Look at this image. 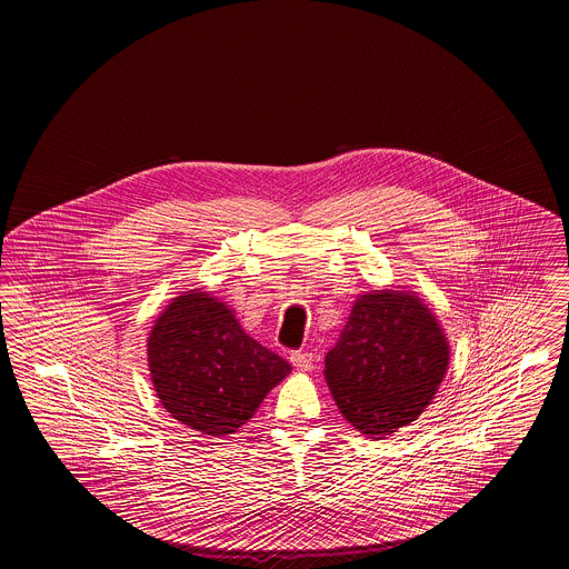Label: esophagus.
<instances>
[{
  "label": "esophagus",
  "instance_id": "1",
  "mask_svg": "<svg viewBox=\"0 0 569 569\" xmlns=\"http://www.w3.org/2000/svg\"><path fill=\"white\" fill-rule=\"evenodd\" d=\"M290 360H292V365L297 367L298 371H311L313 362H316L311 352H295L290 356Z\"/></svg>",
  "mask_w": 569,
  "mask_h": 569
}]
</instances>
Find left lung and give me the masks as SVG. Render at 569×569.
Listing matches in <instances>:
<instances>
[{"mask_svg":"<svg viewBox=\"0 0 569 569\" xmlns=\"http://www.w3.org/2000/svg\"><path fill=\"white\" fill-rule=\"evenodd\" d=\"M450 346L433 311L406 290H373L353 302L326 383L346 420L381 439L413 422L446 376Z\"/></svg>","mask_w":569,"mask_h":569,"instance_id":"obj_1","label":"left lung"}]
</instances>
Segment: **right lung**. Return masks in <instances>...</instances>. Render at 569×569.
<instances>
[{
	"label": "right lung",
	"instance_id": "add662e5",
	"mask_svg": "<svg viewBox=\"0 0 569 569\" xmlns=\"http://www.w3.org/2000/svg\"><path fill=\"white\" fill-rule=\"evenodd\" d=\"M166 411L200 435L234 433L292 367L244 332L232 309L200 290L172 298L147 341Z\"/></svg>",
	"mask_w": 569,
	"mask_h": 569
}]
</instances>
